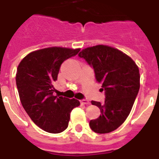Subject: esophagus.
Wrapping results in <instances>:
<instances>
[{
	"label": "esophagus",
	"mask_w": 159,
	"mask_h": 159,
	"mask_svg": "<svg viewBox=\"0 0 159 159\" xmlns=\"http://www.w3.org/2000/svg\"><path fill=\"white\" fill-rule=\"evenodd\" d=\"M80 103L84 104V105H88V104H89V102L86 99H82L80 100Z\"/></svg>",
	"instance_id": "obj_1"
}]
</instances>
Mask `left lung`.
<instances>
[{"mask_svg": "<svg viewBox=\"0 0 159 159\" xmlns=\"http://www.w3.org/2000/svg\"><path fill=\"white\" fill-rule=\"evenodd\" d=\"M78 56L93 67L96 80L105 91L103 103L91 102L101 114L90 120V128L98 134L113 131L127 118L139 93V68L129 56L109 46L87 48Z\"/></svg>", "mask_w": 159, "mask_h": 159, "instance_id": "1", "label": "left lung"}]
</instances>
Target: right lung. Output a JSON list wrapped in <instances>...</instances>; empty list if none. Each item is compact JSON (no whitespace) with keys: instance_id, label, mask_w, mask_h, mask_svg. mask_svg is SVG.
Masks as SVG:
<instances>
[{"instance_id":"obj_1","label":"right lung","mask_w":159,"mask_h":159,"mask_svg":"<svg viewBox=\"0 0 159 159\" xmlns=\"http://www.w3.org/2000/svg\"><path fill=\"white\" fill-rule=\"evenodd\" d=\"M80 50L43 48L28 54L18 66L15 79L20 102L31 120L45 131L53 134L64 131L71 111L80 104L75 98L54 95L60 67Z\"/></svg>"}]
</instances>
